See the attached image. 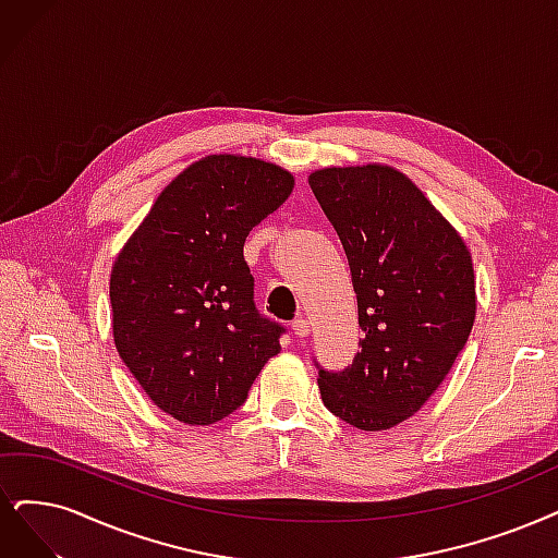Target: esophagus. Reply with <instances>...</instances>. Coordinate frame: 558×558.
Returning a JSON list of instances; mask_svg holds the SVG:
<instances>
[{"instance_id": "34e87169", "label": "esophagus", "mask_w": 558, "mask_h": 558, "mask_svg": "<svg viewBox=\"0 0 558 558\" xmlns=\"http://www.w3.org/2000/svg\"><path fill=\"white\" fill-rule=\"evenodd\" d=\"M292 331H294V336H296V338H307V336H311V322H307L305 317L294 319V324H292Z\"/></svg>"}]
</instances>
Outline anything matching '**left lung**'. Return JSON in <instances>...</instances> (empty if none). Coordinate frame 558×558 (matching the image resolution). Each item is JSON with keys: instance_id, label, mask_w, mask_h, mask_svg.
Here are the masks:
<instances>
[{"instance_id": "8db88e82", "label": "left lung", "mask_w": 558, "mask_h": 558, "mask_svg": "<svg viewBox=\"0 0 558 558\" xmlns=\"http://www.w3.org/2000/svg\"><path fill=\"white\" fill-rule=\"evenodd\" d=\"M307 183L352 268L363 338L340 373L319 367L326 409L365 432L427 402L476 319L471 253L416 183L388 165L324 168Z\"/></svg>"}]
</instances>
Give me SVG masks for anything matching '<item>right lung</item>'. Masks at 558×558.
<instances>
[{"mask_svg":"<svg viewBox=\"0 0 558 558\" xmlns=\"http://www.w3.org/2000/svg\"><path fill=\"white\" fill-rule=\"evenodd\" d=\"M292 189L274 162L206 156L158 195L114 259L117 352L151 402L185 425L230 416L280 352L284 326L257 313L243 243Z\"/></svg>","mask_w":558,"mask_h":558,"instance_id":"add662e5","label":"right lung"}]
</instances>
